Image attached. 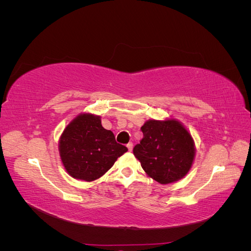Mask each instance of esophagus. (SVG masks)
<instances>
[{"mask_svg": "<svg viewBox=\"0 0 251 251\" xmlns=\"http://www.w3.org/2000/svg\"><path fill=\"white\" fill-rule=\"evenodd\" d=\"M126 147H127V149H128V151H132L133 150V142H128L127 144H126Z\"/></svg>", "mask_w": 251, "mask_h": 251, "instance_id": "34e87169", "label": "esophagus"}]
</instances>
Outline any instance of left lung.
<instances>
[{
  "instance_id": "left-lung-1",
  "label": "left lung",
  "mask_w": 251,
  "mask_h": 251,
  "mask_svg": "<svg viewBox=\"0 0 251 251\" xmlns=\"http://www.w3.org/2000/svg\"><path fill=\"white\" fill-rule=\"evenodd\" d=\"M141 132L143 138L133 153L148 176L161 184L183 178L195 157V143L186 128L175 119L149 120Z\"/></svg>"
}]
</instances>
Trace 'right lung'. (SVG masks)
<instances>
[{"label": "right lung", "instance_id": "add662e5", "mask_svg": "<svg viewBox=\"0 0 251 251\" xmlns=\"http://www.w3.org/2000/svg\"><path fill=\"white\" fill-rule=\"evenodd\" d=\"M58 150L68 174L83 181L100 178L127 151L101 126L100 116L87 113L80 114L66 126Z\"/></svg>", "mask_w": 251, "mask_h": 251}]
</instances>
